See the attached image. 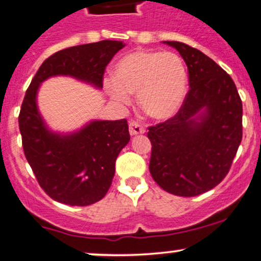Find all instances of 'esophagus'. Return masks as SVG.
<instances>
[{
	"label": "esophagus",
	"instance_id": "obj_1",
	"mask_svg": "<svg viewBox=\"0 0 261 261\" xmlns=\"http://www.w3.org/2000/svg\"><path fill=\"white\" fill-rule=\"evenodd\" d=\"M128 130H130V135H139V134H144L145 133V127L144 125L140 124L139 121H130L128 124Z\"/></svg>",
	"mask_w": 261,
	"mask_h": 261
}]
</instances>
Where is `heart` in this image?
I'll return each instance as SVG.
<instances>
[{
  "instance_id": "b5f03b06",
  "label": "heart",
  "mask_w": 261,
  "mask_h": 261,
  "mask_svg": "<svg viewBox=\"0 0 261 261\" xmlns=\"http://www.w3.org/2000/svg\"><path fill=\"white\" fill-rule=\"evenodd\" d=\"M115 79H105L109 95L120 104L137 94L139 104L153 119H168L181 108L187 93V69L176 53L140 49L122 57L114 68Z\"/></svg>"
}]
</instances>
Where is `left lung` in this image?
<instances>
[{
	"instance_id": "obj_1",
	"label": "left lung",
	"mask_w": 261,
	"mask_h": 261,
	"mask_svg": "<svg viewBox=\"0 0 261 261\" xmlns=\"http://www.w3.org/2000/svg\"><path fill=\"white\" fill-rule=\"evenodd\" d=\"M166 43L185 59L190 90L176 115L148 127V168L162 190L194 197L218 186L230 170L243 137V104L233 79L213 59L186 43Z\"/></svg>"
}]
</instances>
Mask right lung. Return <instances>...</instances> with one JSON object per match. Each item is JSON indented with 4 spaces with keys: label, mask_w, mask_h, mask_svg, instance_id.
<instances>
[{
    "label": "right lung",
    "mask_w": 261,
    "mask_h": 261,
    "mask_svg": "<svg viewBox=\"0 0 261 261\" xmlns=\"http://www.w3.org/2000/svg\"><path fill=\"white\" fill-rule=\"evenodd\" d=\"M124 45L100 41L57 51L42 63L25 91L18 116L24 156L42 190L57 202L83 207L104 198L130 134L126 119L93 121L67 136L50 133L37 109L39 84L53 75H71L102 88L107 65Z\"/></svg>",
    "instance_id": "add662e5"
}]
</instances>
